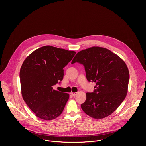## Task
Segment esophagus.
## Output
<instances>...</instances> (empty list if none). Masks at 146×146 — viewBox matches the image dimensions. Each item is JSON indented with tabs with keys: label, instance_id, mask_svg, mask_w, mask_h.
<instances>
[{
	"label": "esophagus",
	"instance_id": "esophagus-1",
	"mask_svg": "<svg viewBox=\"0 0 146 146\" xmlns=\"http://www.w3.org/2000/svg\"><path fill=\"white\" fill-rule=\"evenodd\" d=\"M71 95L73 96H75L76 95H77V92H71Z\"/></svg>",
	"mask_w": 146,
	"mask_h": 146
}]
</instances>
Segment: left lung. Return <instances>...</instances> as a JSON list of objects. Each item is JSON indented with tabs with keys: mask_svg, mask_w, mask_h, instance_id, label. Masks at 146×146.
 Here are the masks:
<instances>
[{
	"mask_svg": "<svg viewBox=\"0 0 146 146\" xmlns=\"http://www.w3.org/2000/svg\"><path fill=\"white\" fill-rule=\"evenodd\" d=\"M84 66L89 82H95L93 92L86 94L81 107L86 114L96 119L111 114L125 98L129 73L125 62L111 51L92 47L78 52L72 61Z\"/></svg>",
	"mask_w": 146,
	"mask_h": 146,
	"instance_id": "8db88e82",
	"label": "left lung"
}]
</instances>
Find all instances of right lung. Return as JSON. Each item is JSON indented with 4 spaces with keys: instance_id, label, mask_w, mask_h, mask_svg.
I'll use <instances>...</instances> for the list:
<instances>
[{
    "instance_id": "obj_1",
    "label": "right lung",
    "mask_w": 146,
    "mask_h": 146,
    "mask_svg": "<svg viewBox=\"0 0 146 146\" xmlns=\"http://www.w3.org/2000/svg\"><path fill=\"white\" fill-rule=\"evenodd\" d=\"M76 52L46 46L32 52L19 72L23 98L38 118L52 120L63 111L69 98L67 93L53 90L64 78V68Z\"/></svg>"
}]
</instances>
